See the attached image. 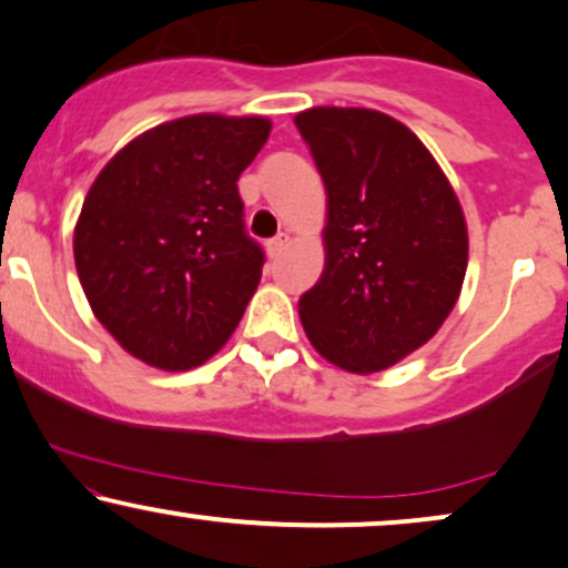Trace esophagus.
Masks as SVG:
<instances>
[{
    "label": "esophagus",
    "mask_w": 568,
    "mask_h": 568,
    "mask_svg": "<svg viewBox=\"0 0 568 568\" xmlns=\"http://www.w3.org/2000/svg\"><path fill=\"white\" fill-rule=\"evenodd\" d=\"M285 246H288V233H277L275 239L267 241V254L270 256H277Z\"/></svg>",
    "instance_id": "obj_1"
}]
</instances>
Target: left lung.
Listing matches in <instances>:
<instances>
[{
  "mask_svg": "<svg viewBox=\"0 0 568 568\" xmlns=\"http://www.w3.org/2000/svg\"><path fill=\"white\" fill-rule=\"evenodd\" d=\"M327 189L324 272L298 301L316 353L353 374L395 366L436 335L467 270V223L426 145L372 109L296 116Z\"/></svg>",
  "mask_w": 568,
  "mask_h": 568,
  "instance_id": "1",
  "label": "left lung"
}]
</instances>
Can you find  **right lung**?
<instances>
[{"label": "right lung", "instance_id": "obj_1", "mask_svg": "<svg viewBox=\"0 0 568 568\" xmlns=\"http://www.w3.org/2000/svg\"><path fill=\"white\" fill-rule=\"evenodd\" d=\"M270 119L194 113L153 126L105 163L74 225V267L98 322L163 372L229 343L262 277L236 181Z\"/></svg>", "mask_w": 568, "mask_h": 568}]
</instances>
